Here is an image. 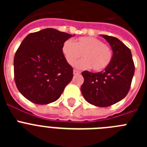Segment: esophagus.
Listing matches in <instances>:
<instances>
[{
    "label": "esophagus",
    "instance_id": "obj_1",
    "mask_svg": "<svg viewBox=\"0 0 147 147\" xmlns=\"http://www.w3.org/2000/svg\"><path fill=\"white\" fill-rule=\"evenodd\" d=\"M80 74V71H77V70H74V75H78Z\"/></svg>",
    "mask_w": 147,
    "mask_h": 147
}]
</instances>
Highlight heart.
<instances>
[{
	"mask_svg": "<svg viewBox=\"0 0 147 147\" xmlns=\"http://www.w3.org/2000/svg\"><path fill=\"white\" fill-rule=\"evenodd\" d=\"M62 50L69 65H74L82 55L85 59L78 62L76 66L82 69L91 67L96 72L108 67L113 59V51L110 46L94 37H81L74 42L66 40Z\"/></svg>",
	"mask_w": 147,
	"mask_h": 147,
	"instance_id": "b5f03b06",
	"label": "heart"
}]
</instances>
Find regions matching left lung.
<instances>
[{
    "mask_svg": "<svg viewBox=\"0 0 147 147\" xmlns=\"http://www.w3.org/2000/svg\"><path fill=\"white\" fill-rule=\"evenodd\" d=\"M113 49V59L108 67L98 73L83 71L82 96L97 107H108L120 102L130 89L135 72L131 51L116 37L102 34Z\"/></svg>",
    "mask_w": 147,
    "mask_h": 147,
    "instance_id": "8db88e82",
    "label": "left lung"
}]
</instances>
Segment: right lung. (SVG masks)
I'll list each match as a JSON object with an SVG mask.
<instances>
[{"mask_svg": "<svg viewBox=\"0 0 147 147\" xmlns=\"http://www.w3.org/2000/svg\"><path fill=\"white\" fill-rule=\"evenodd\" d=\"M72 35L54 28L28 34L14 58V76L18 90L30 102L47 105L58 99L73 79L62 45Z\"/></svg>", "mask_w": 147, "mask_h": 147, "instance_id": "obj_1", "label": "right lung"}]
</instances>
